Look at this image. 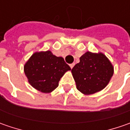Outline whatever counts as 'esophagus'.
<instances>
[{"label":"esophagus","mask_w":130,"mask_h":130,"mask_svg":"<svg viewBox=\"0 0 130 130\" xmlns=\"http://www.w3.org/2000/svg\"><path fill=\"white\" fill-rule=\"evenodd\" d=\"M69 66H70L71 69H72V68L74 67V63H71V64H69Z\"/></svg>","instance_id":"34e87169"}]
</instances>
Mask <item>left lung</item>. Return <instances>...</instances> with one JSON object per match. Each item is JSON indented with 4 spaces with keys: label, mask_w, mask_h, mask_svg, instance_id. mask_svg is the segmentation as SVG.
<instances>
[{
    "label": "left lung",
    "mask_w": 130,
    "mask_h": 130,
    "mask_svg": "<svg viewBox=\"0 0 130 130\" xmlns=\"http://www.w3.org/2000/svg\"><path fill=\"white\" fill-rule=\"evenodd\" d=\"M77 89L84 95L101 91L113 74V67L103 53L87 51L72 69Z\"/></svg>",
    "instance_id": "8db88e82"
}]
</instances>
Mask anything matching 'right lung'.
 Masks as SVG:
<instances>
[{
    "instance_id": "1",
    "label": "right lung",
    "mask_w": 130,
    "mask_h": 130,
    "mask_svg": "<svg viewBox=\"0 0 130 130\" xmlns=\"http://www.w3.org/2000/svg\"><path fill=\"white\" fill-rule=\"evenodd\" d=\"M71 68L64 59L53 55L51 51L34 53L24 66L29 83L44 93L53 91L61 78Z\"/></svg>"
}]
</instances>
